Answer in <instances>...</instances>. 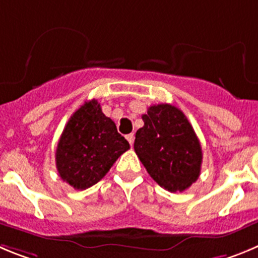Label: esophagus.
I'll list each match as a JSON object with an SVG mask.
<instances>
[{
  "instance_id": "obj_1",
  "label": "esophagus",
  "mask_w": 258,
  "mask_h": 258,
  "mask_svg": "<svg viewBox=\"0 0 258 258\" xmlns=\"http://www.w3.org/2000/svg\"><path fill=\"white\" fill-rule=\"evenodd\" d=\"M126 139H127V141H128V143H130V145H131V146L134 145V141H135V135L134 134L127 135Z\"/></svg>"
}]
</instances>
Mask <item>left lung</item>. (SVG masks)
<instances>
[{"label":"left lung","mask_w":258,"mask_h":258,"mask_svg":"<svg viewBox=\"0 0 258 258\" xmlns=\"http://www.w3.org/2000/svg\"><path fill=\"white\" fill-rule=\"evenodd\" d=\"M134 148L156 183L169 192H183L201 172L200 141L184 113L170 104L151 105L143 114Z\"/></svg>","instance_id":"left-lung-1"}]
</instances>
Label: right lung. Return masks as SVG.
<instances>
[{"mask_svg":"<svg viewBox=\"0 0 258 258\" xmlns=\"http://www.w3.org/2000/svg\"><path fill=\"white\" fill-rule=\"evenodd\" d=\"M128 149V141L93 99L81 105L64 126L57 145L56 167L66 183L86 189L98 183Z\"/></svg>","mask_w":258,"mask_h":258,"instance_id":"obj_1","label":"right lung"}]
</instances>
